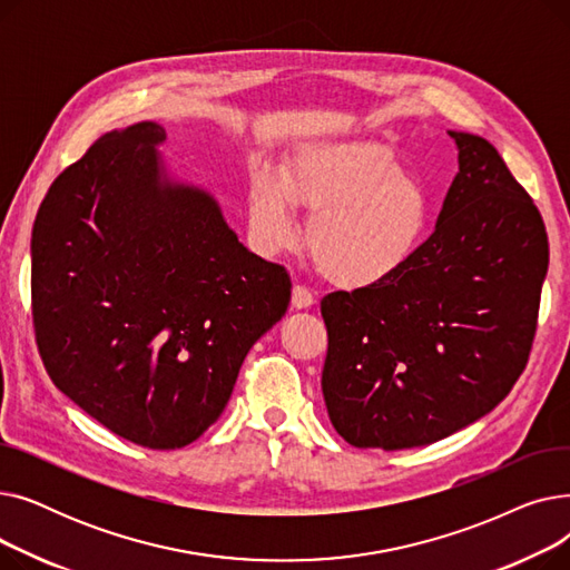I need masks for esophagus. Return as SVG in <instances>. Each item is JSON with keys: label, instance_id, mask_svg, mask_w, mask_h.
<instances>
[{"label": "esophagus", "instance_id": "obj_1", "mask_svg": "<svg viewBox=\"0 0 570 570\" xmlns=\"http://www.w3.org/2000/svg\"><path fill=\"white\" fill-rule=\"evenodd\" d=\"M291 305H293V309H309L314 305V295L309 293V288L297 284V286H293Z\"/></svg>", "mask_w": 570, "mask_h": 570}]
</instances>
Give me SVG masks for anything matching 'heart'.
<instances>
[{
  "label": "heart",
  "mask_w": 570,
  "mask_h": 570,
  "mask_svg": "<svg viewBox=\"0 0 570 570\" xmlns=\"http://www.w3.org/2000/svg\"><path fill=\"white\" fill-rule=\"evenodd\" d=\"M295 207L307 209L309 252L327 282L365 288L397 275L432 224V198L404 173L391 147L353 140L303 149L284 179L258 170L249 191V228L263 254L297 243Z\"/></svg>",
  "instance_id": "obj_1"
}]
</instances>
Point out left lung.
<instances>
[{"instance_id": "8db88e82", "label": "left lung", "mask_w": 570, "mask_h": 570, "mask_svg": "<svg viewBox=\"0 0 570 570\" xmlns=\"http://www.w3.org/2000/svg\"><path fill=\"white\" fill-rule=\"evenodd\" d=\"M460 173L436 228L397 275L321 301L331 423L355 448L428 445L481 421L531 351L550 247L497 149L448 131Z\"/></svg>"}]
</instances>
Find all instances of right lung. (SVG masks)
<instances>
[{
	"instance_id": "1",
	"label": "right lung",
	"mask_w": 570,
	"mask_h": 570,
	"mask_svg": "<svg viewBox=\"0 0 570 570\" xmlns=\"http://www.w3.org/2000/svg\"><path fill=\"white\" fill-rule=\"evenodd\" d=\"M166 140L157 122L101 136L55 179L32 230V316L52 383L155 451L217 421L291 301L286 269L168 168Z\"/></svg>"
}]
</instances>
